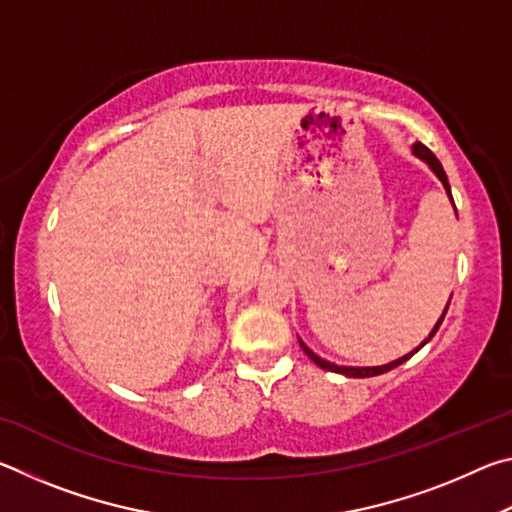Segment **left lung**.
I'll list each match as a JSON object with an SVG mask.
<instances>
[{
	"mask_svg": "<svg viewBox=\"0 0 512 512\" xmlns=\"http://www.w3.org/2000/svg\"><path fill=\"white\" fill-rule=\"evenodd\" d=\"M413 153L415 155H418V158L420 160H424V162H427L429 164V167L433 169V173H436V176L440 178V180H443V185H445V189H447V194H449V198H452V189H449V183H447V173H445V169H443V164H440L438 162V158H436V155H433L429 149H427V146H424L422 142H415L413 144ZM452 203H454V198H452ZM445 314H447V309H445ZM445 314L443 316H440V320H438V323H436V327H433V332L429 334V339H431V336L433 334H436L438 332V327H440V323H443V318H445ZM429 339L427 341H424L422 345H427L429 343ZM300 345H302V350H305L307 352V357L311 359V361H314L316 363V366H320V368H323V370H329V372H341V375H348V377H375V375H384V372H388V370H393V368H397V366H400V363H404L406 359H411L413 357V354L415 352H418L420 348H422V345H420V348L418 350H413L411 354H404V357L402 359H397V361H391V363H386V366H375V368H348V366H336V363H329V361H325V359H320V357H316V354L314 352H311L309 348H307V345L305 343H302L300 341Z\"/></svg>",
	"mask_w": 512,
	"mask_h": 512,
	"instance_id": "left-lung-1",
	"label": "left lung"
}]
</instances>
